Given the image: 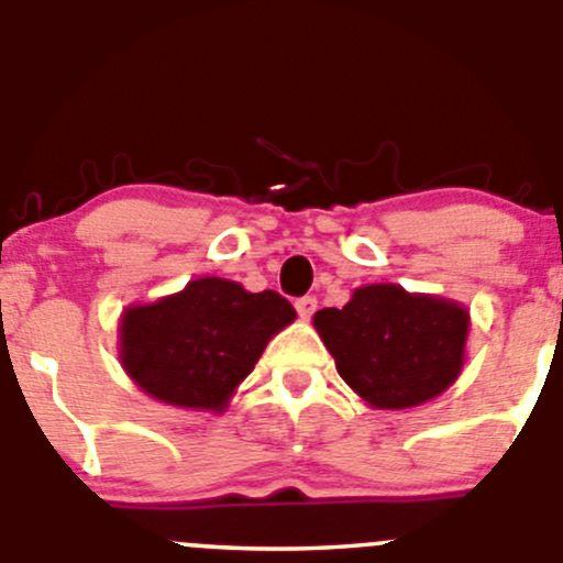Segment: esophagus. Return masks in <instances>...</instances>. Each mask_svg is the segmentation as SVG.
Wrapping results in <instances>:
<instances>
[{"mask_svg":"<svg viewBox=\"0 0 563 563\" xmlns=\"http://www.w3.org/2000/svg\"><path fill=\"white\" fill-rule=\"evenodd\" d=\"M316 305H319L316 302V297H310L308 294V297H299L297 302H294V308H297V313L302 316V319H310V316L316 313Z\"/></svg>","mask_w":563,"mask_h":563,"instance_id":"34e87169","label":"esophagus"}]
</instances>
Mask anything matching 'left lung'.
<instances>
[{
    "label": "left lung",
    "instance_id": "1",
    "mask_svg": "<svg viewBox=\"0 0 563 563\" xmlns=\"http://www.w3.org/2000/svg\"><path fill=\"white\" fill-rule=\"evenodd\" d=\"M313 324L343 382L379 409L440 396L465 360V308L387 283L357 288L341 310H319Z\"/></svg>",
    "mask_w": 563,
    "mask_h": 563
}]
</instances>
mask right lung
I'll list each match as a JSON object with an SVG mask.
<instances>
[{
    "label": "right lung",
    "instance_id": "add662e5",
    "mask_svg": "<svg viewBox=\"0 0 563 563\" xmlns=\"http://www.w3.org/2000/svg\"><path fill=\"white\" fill-rule=\"evenodd\" d=\"M294 316L277 291L250 294L239 283L200 277L176 297L125 310L120 360L159 401L220 412Z\"/></svg>",
    "mask_w": 563,
    "mask_h": 563
}]
</instances>
